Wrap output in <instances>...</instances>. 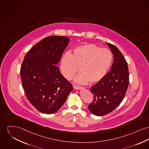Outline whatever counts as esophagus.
I'll return each mask as SVG.
<instances>
[{
  "mask_svg": "<svg viewBox=\"0 0 149 149\" xmlns=\"http://www.w3.org/2000/svg\"><path fill=\"white\" fill-rule=\"evenodd\" d=\"M73 88L76 90H81L82 89V87L78 86H76V85H73Z\"/></svg>",
  "mask_w": 149,
  "mask_h": 149,
  "instance_id": "esophagus-1",
  "label": "esophagus"
}]
</instances>
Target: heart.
Instances as JSON below:
<instances>
[{"label":"heart","mask_w":149,"mask_h":149,"mask_svg":"<svg viewBox=\"0 0 149 149\" xmlns=\"http://www.w3.org/2000/svg\"><path fill=\"white\" fill-rule=\"evenodd\" d=\"M112 61V54L107 49H102L94 43L85 44L74 49L72 54H65L60 62V70L63 76L72 79L77 72H81L75 79L79 84H96L107 75Z\"/></svg>","instance_id":"obj_1"}]
</instances>
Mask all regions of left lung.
Here are the masks:
<instances>
[{"instance_id": "obj_1", "label": "left lung", "mask_w": 149, "mask_h": 149, "mask_svg": "<svg viewBox=\"0 0 149 149\" xmlns=\"http://www.w3.org/2000/svg\"><path fill=\"white\" fill-rule=\"evenodd\" d=\"M113 55L109 72L99 82L90 88L94 95L88 108L96 116L108 114L121 103L129 85L128 64L122 53L114 45L107 43Z\"/></svg>"}]
</instances>
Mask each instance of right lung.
<instances>
[{"label": "right lung", "mask_w": 149, "mask_h": 149, "mask_svg": "<svg viewBox=\"0 0 149 149\" xmlns=\"http://www.w3.org/2000/svg\"><path fill=\"white\" fill-rule=\"evenodd\" d=\"M70 40L65 36L47 37L24 57L20 69L22 87L28 99L40 112L58 111L73 90L56 65Z\"/></svg>", "instance_id": "add662e5"}]
</instances>
